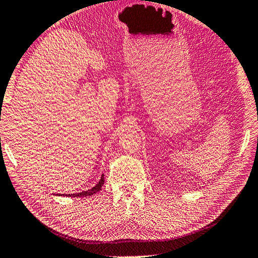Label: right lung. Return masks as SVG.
<instances>
[{"mask_svg":"<svg viewBox=\"0 0 258 258\" xmlns=\"http://www.w3.org/2000/svg\"><path fill=\"white\" fill-rule=\"evenodd\" d=\"M103 183H104V175H102V177H101V179H100V181L94 185V187L92 188V189H89V190H87V191H82V192H79V194H69V195H63V196H67V197H88V196H92V195H94V194H97L98 191H100L101 190V188H102V185H103Z\"/></svg>","mask_w":258,"mask_h":258,"instance_id":"1","label":"right lung"}]
</instances>
